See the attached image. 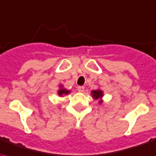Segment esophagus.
<instances>
[{
	"instance_id": "obj_1",
	"label": "esophagus",
	"mask_w": 156,
	"mask_h": 156,
	"mask_svg": "<svg viewBox=\"0 0 156 156\" xmlns=\"http://www.w3.org/2000/svg\"><path fill=\"white\" fill-rule=\"evenodd\" d=\"M78 90L79 92H81V93L84 92V87H83V86H78Z\"/></svg>"
}]
</instances>
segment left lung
<instances>
[{"label":"left lung","mask_w":156,"mask_h":156,"mask_svg":"<svg viewBox=\"0 0 156 156\" xmlns=\"http://www.w3.org/2000/svg\"><path fill=\"white\" fill-rule=\"evenodd\" d=\"M92 93V96H93V98H95V99H99V98H101L102 96H103V94H102V91L100 90H93L91 92ZM99 102H101V100L99 101Z\"/></svg>","instance_id":"left-lung-1"}]
</instances>
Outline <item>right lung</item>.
Wrapping results in <instances>:
<instances>
[{"label": "right lung", "mask_w": 156, "mask_h": 156, "mask_svg": "<svg viewBox=\"0 0 156 156\" xmlns=\"http://www.w3.org/2000/svg\"><path fill=\"white\" fill-rule=\"evenodd\" d=\"M69 92V90H66V89H60L58 91V94H59V96H62V95H67Z\"/></svg>", "instance_id": "add662e5"}]
</instances>
